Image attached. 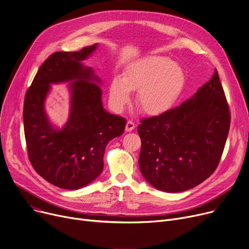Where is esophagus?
<instances>
[{
    "label": "esophagus",
    "instance_id": "esophagus-1",
    "mask_svg": "<svg viewBox=\"0 0 249 249\" xmlns=\"http://www.w3.org/2000/svg\"><path fill=\"white\" fill-rule=\"evenodd\" d=\"M134 128H135V123H134L133 121H131V120L127 121L126 127H125L126 132H130V131H132V130H134Z\"/></svg>",
    "mask_w": 249,
    "mask_h": 249
}]
</instances>
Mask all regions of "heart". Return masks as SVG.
<instances>
[{
  "label": "heart",
  "instance_id": "obj_1",
  "mask_svg": "<svg viewBox=\"0 0 249 249\" xmlns=\"http://www.w3.org/2000/svg\"><path fill=\"white\" fill-rule=\"evenodd\" d=\"M185 84V74L170 59L152 57L130 67L123 79L114 78L109 87L113 105L122 109L130 101V91H138L140 108L148 114H160L176 102Z\"/></svg>",
  "mask_w": 249,
  "mask_h": 249
}]
</instances>
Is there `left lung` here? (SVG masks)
Returning a JSON list of instances; mask_svg holds the SVG:
<instances>
[{"instance_id": "8db88e82", "label": "left lung", "mask_w": 249, "mask_h": 249, "mask_svg": "<svg viewBox=\"0 0 249 249\" xmlns=\"http://www.w3.org/2000/svg\"><path fill=\"white\" fill-rule=\"evenodd\" d=\"M230 111L215 69L211 79L180 106L138 125L139 168L155 188L181 192L217 168L230 127Z\"/></svg>"}]
</instances>
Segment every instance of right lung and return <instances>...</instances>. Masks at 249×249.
<instances>
[{"instance_id": "obj_1", "label": "right lung", "mask_w": 249, "mask_h": 249, "mask_svg": "<svg viewBox=\"0 0 249 249\" xmlns=\"http://www.w3.org/2000/svg\"><path fill=\"white\" fill-rule=\"evenodd\" d=\"M96 44L79 52L50 55L27 90L24 100V131L28 157L35 171L50 183L75 190L101 174L109 141L123 134L126 120L103 109L100 82L91 68L81 64ZM75 80L71 117L62 130L48 122L43 109L50 84Z\"/></svg>"}]
</instances>
